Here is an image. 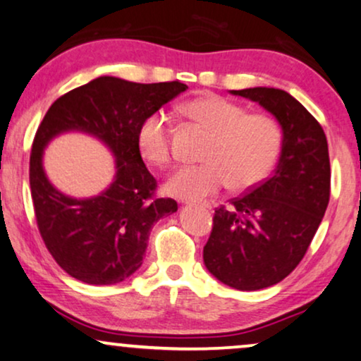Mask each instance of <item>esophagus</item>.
<instances>
[{"label":"esophagus","instance_id":"34e87169","mask_svg":"<svg viewBox=\"0 0 361 361\" xmlns=\"http://www.w3.org/2000/svg\"><path fill=\"white\" fill-rule=\"evenodd\" d=\"M186 203H190V204H196V202H186ZM198 204L200 207H203V208H207V209H212V203H208V202H198Z\"/></svg>","mask_w":361,"mask_h":361}]
</instances>
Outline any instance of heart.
Masks as SVG:
<instances>
[{
	"instance_id": "1",
	"label": "heart",
	"mask_w": 361,
	"mask_h": 361,
	"mask_svg": "<svg viewBox=\"0 0 361 361\" xmlns=\"http://www.w3.org/2000/svg\"><path fill=\"white\" fill-rule=\"evenodd\" d=\"M186 113L213 131L198 165L176 168L166 191L178 198H203L230 183L248 190L270 175L281 152V130L267 113H246L241 104L218 94H204L185 104ZM141 157L154 166L171 159V118L158 109L141 121Z\"/></svg>"
}]
</instances>
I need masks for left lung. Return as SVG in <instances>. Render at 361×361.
Returning <instances> with one entry per match:
<instances>
[{"label":"left lung","instance_id":"left-lung-1","mask_svg":"<svg viewBox=\"0 0 361 361\" xmlns=\"http://www.w3.org/2000/svg\"><path fill=\"white\" fill-rule=\"evenodd\" d=\"M231 93L275 115L283 130L281 153L267 180L214 208L203 259L225 285L255 291L276 285L303 259L330 202V157L322 125L286 91Z\"/></svg>","mask_w":361,"mask_h":361}]
</instances>
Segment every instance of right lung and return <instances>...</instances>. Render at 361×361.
<instances>
[{"mask_svg": "<svg viewBox=\"0 0 361 361\" xmlns=\"http://www.w3.org/2000/svg\"><path fill=\"white\" fill-rule=\"evenodd\" d=\"M180 81L133 83L102 76L59 97L36 130L30 154V188L44 246L68 275L88 285H115L138 270L154 223L175 213L138 148L141 121L185 91ZM98 135L117 157V178L97 199L59 194L44 176L40 154L63 130Z\"/></svg>", "mask_w": 361, "mask_h": 361, "instance_id": "add662e5", "label": "right lung"}]
</instances>
